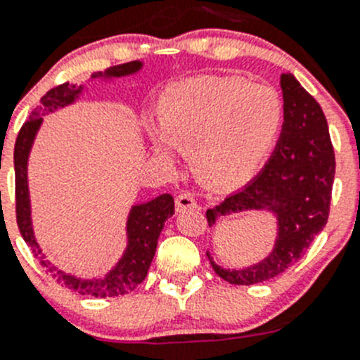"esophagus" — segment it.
I'll return each mask as SVG.
<instances>
[{
  "label": "esophagus",
  "instance_id": "obj_1",
  "mask_svg": "<svg viewBox=\"0 0 360 360\" xmlns=\"http://www.w3.org/2000/svg\"><path fill=\"white\" fill-rule=\"evenodd\" d=\"M195 207H198V203L191 193H181L179 197L176 198L177 212H183V210H188V209H195Z\"/></svg>",
  "mask_w": 360,
  "mask_h": 360
}]
</instances>
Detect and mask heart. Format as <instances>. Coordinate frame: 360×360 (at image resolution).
Listing matches in <instances>:
<instances>
[{
	"label": "heart",
	"mask_w": 360,
	"mask_h": 360,
	"mask_svg": "<svg viewBox=\"0 0 360 360\" xmlns=\"http://www.w3.org/2000/svg\"><path fill=\"white\" fill-rule=\"evenodd\" d=\"M151 150L172 162L171 146L190 151L197 177L214 188H238L264 165L284 123L278 94L235 76H200L169 85L157 101Z\"/></svg>",
	"instance_id": "1"
}]
</instances>
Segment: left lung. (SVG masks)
Wrapping results in <instances>:
<instances>
[{"label":"left lung","mask_w":360,"mask_h":360,"mask_svg":"<svg viewBox=\"0 0 360 360\" xmlns=\"http://www.w3.org/2000/svg\"><path fill=\"white\" fill-rule=\"evenodd\" d=\"M281 89L284 123L270 160L248 186L207 210L210 228L219 217L244 210H264L277 221L274 249L250 266L223 268L207 250L214 271L235 285L282 274L310 248L329 217L336 162L326 116L291 72L281 75Z\"/></svg>","instance_id":"left-lung-1"}]
</instances>
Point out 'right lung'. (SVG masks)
Here are the masks:
<instances>
[{"instance_id":"obj_1","label":"right lung","mask_w":360,"mask_h":360,"mask_svg":"<svg viewBox=\"0 0 360 360\" xmlns=\"http://www.w3.org/2000/svg\"><path fill=\"white\" fill-rule=\"evenodd\" d=\"M143 69L141 60L120 64V66L108 68L106 71H99L90 75L89 82H111V79L123 78V76H132ZM86 92L85 85H75V83H63L56 89L49 90L41 97L38 106L34 108L29 116L27 122L20 129L15 141V151H13V165H15V210H17V224L25 244L29 245L38 257V263L46 270V274L52 275L66 285L71 291L83 294V296L94 297H115L127 294L137 288L141 282L146 278L150 264L153 261L155 250L158 245V237L163 230V224L174 214V198L172 195L163 193L151 200L136 203L130 207V212L127 216V248L123 250L118 263L103 277L83 278L78 275L66 274L60 270L57 264L46 259L39 248L38 240L32 230L31 217V197H29V181H27V162L31 155L32 144H34L38 130L43 123V116L50 112L63 110V108L75 104L79 97Z\"/></svg>"}]
</instances>
